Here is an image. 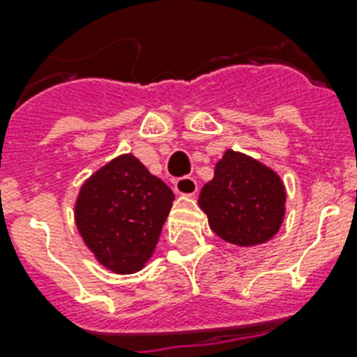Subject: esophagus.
<instances>
[{
	"instance_id": "esophagus-1",
	"label": "esophagus",
	"mask_w": 357,
	"mask_h": 357,
	"mask_svg": "<svg viewBox=\"0 0 357 357\" xmlns=\"http://www.w3.org/2000/svg\"><path fill=\"white\" fill-rule=\"evenodd\" d=\"M174 190L181 196H195L198 192V183H196L195 178L183 176V178H178L174 181Z\"/></svg>"
}]
</instances>
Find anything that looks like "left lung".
Masks as SVG:
<instances>
[{
  "label": "left lung",
  "mask_w": 357,
  "mask_h": 357,
  "mask_svg": "<svg viewBox=\"0 0 357 357\" xmlns=\"http://www.w3.org/2000/svg\"><path fill=\"white\" fill-rule=\"evenodd\" d=\"M200 207L218 237L238 246L266 243L285 217V187L274 170L228 150L204 185Z\"/></svg>",
  "instance_id": "left-lung-1"
}]
</instances>
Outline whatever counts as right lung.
<instances>
[{
    "label": "right lung",
    "instance_id": "right-lung-1",
    "mask_svg": "<svg viewBox=\"0 0 357 357\" xmlns=\"http://www.w3.org/2000/svg\"><path fill=\"white\" fill-rule=\"evenodd\" d=\"M172 202L168 185L128 153L86 179L75 204V224L103 266L131 274L153 254Z\"/></svg>",
    "mask_w": 357,
    "mask_h": 357
}]
</instances>
